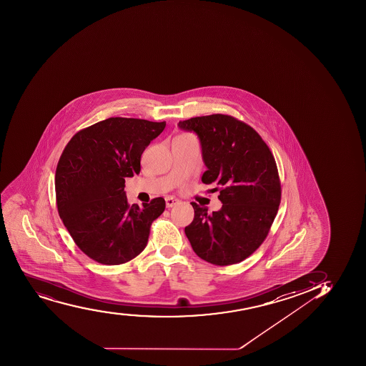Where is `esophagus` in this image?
<instances>
[{"label": "esophagus", "instance_id": "esophagus-1", "mask_svg": "<svg viewBox=\"0 0 366 366\" xmlns=\"http://www.w3.org/2000/svg\"><path fill=\"white\" fill-rule=\"evenodd\" d=\"M179 202H180V200L175 199V198H173V197H166L167 207H175V205H177V204H179Z\"/></svg>", "mask_w": 366, "mask_h": 366}]
</instances>
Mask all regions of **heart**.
<instances>
[{
	"label": "heart",
	"mask_w": 366,
	"mask_h": 366,
	"mask_svg": "<svg viewBox=\"0 0 366 366\" xmlns=\"http://www.w3.org/2000/svg\"><path fill=\"white\" fill-rule=\"evenodd\" d=\"M177 137L189 138V137H193V136H192V134H179V136H177Z\"/></svg>",
	"instance_id": "b5f03b06"
}]
</instances>
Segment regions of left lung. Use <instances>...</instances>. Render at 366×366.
<instances>
[{"label":"left lung","mask_w":366,"mask_h":366,"mask_svg":"<svg viewBox=\"0 0 366 366\" xmlns=\"http://www.w3.org/2000/svg\"><path fill=\"white\" fill-rule=\"evenodd\" d=\"M200 139L207 170L204 184L218 186L219 211L192 203L194 219L185 234L194 253L212 264H239L267 237L282 199L274 156L260 134L228 114L179 122Z\"/></svg>","instance_id":"obj_1"}]
</instances>
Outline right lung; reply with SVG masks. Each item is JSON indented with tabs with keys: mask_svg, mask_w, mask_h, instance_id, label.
<instances>
[{
	"mask_svg": "<svg viewBox=\"0 0 366 366\" xmlns=\"http://www.w3.org/2000/svg\"><path fill=\"white\" fill-rule=\"evenodd\" d=\"M166 127L134 118H109L74 134L54 177L58 214L74 242L102 264H122L141 254L163 198L131 207L125 177L141 172L144 149Z\"/></svg>",
	"mask_w": 366,
	"mask_h": 366,
	"instance_id": "add662e5",
	"label": "right lung"
}]
</instances>
